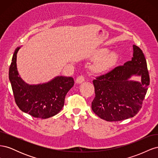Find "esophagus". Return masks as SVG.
I'll return each instance as SVG.
<instances>
[{
	"instance_id": "1",
	"label": "esophagus",
	"mask_w": 158,
	"mask_h": 158,
	"mask_svg": "<svg viewBox=\"0 0 158 158\" xmlns=\"http://www.w3.org/2000/svg\"><path fill=\"white\" fill-rule=\"evenodd\" d=\"M84 81V77L83 76H79L78 77H77V78H76V83L77 84H81L82 82H83Z\"/></svg>"
}]
</instances>
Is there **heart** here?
<instances>
[{"mask_svg":"<svg viewBox=\"0 0 158 158\" xmlns=\"http://www.w3.org/2000/svg\"><path fill=\"white\" fill-rule=\"evenodd\" d=\"M108 49H102L98 51L95 54V61L91 66L93 73L102 74L111 70L117 64L118 56L115 52H108Z\"/></svg>","mask_w":158,"mask_h":158,"instance_id":"b5f03b06","label":"heart"}]
</instances>
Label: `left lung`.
<instances>
[{"label":"left lung","mask_w":158,"mask_h":158,"mask_svg":"<svg viewBox=\"0 0 158 158\" xmlns=\"http://www.w3.org/2000/svg\"><path fill=\"white\" fill-rule=\"evenodd\" d=\"M133 75H140L141 82L128 81ZM95 97L92 111L107 121H123L139 112L150 84L147 63L142 51L133 45V57L93 80Z\"/></svg>","instance_id":"8db88e82"}]
</instances>
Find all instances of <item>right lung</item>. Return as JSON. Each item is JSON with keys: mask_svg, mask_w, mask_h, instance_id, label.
I'll list each match as a JSON object with an SVG mask.
<instances>
[{"mask_svg": "<svg viewBox=\"0 0 158 158\" xmlns=\"http://www.w3.org/2000/svg\"><path fill=\"white\" fill-rule=\"evenodd\" d=\"M20 48L14 51L9 69V80L16 105L23 112L35 118L55 115L64 107L66 95L74 84L73 78L60 76L45 84H26L17 70L16 57Z\"/></svg>", "mask_w": 158, "mask_h": 158, "instance_id": "1", "label": "right lung"}]
</instances>
